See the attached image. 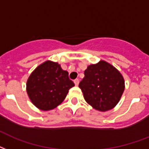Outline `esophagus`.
I'll use <instances>...</instances> for the list:
<instances>
[{
    "label": "esophagus",
    "instance_id": "obj_1",
    "mask_svg": "<svg viewBox=\"0 0 149 149\" xmlns=\"http://www.w3.org/2000/svg\"><path fill=\"white\" fill-rule=\"evenodd\" d=\"M74 84L76 86H78V84H79V79H74Z\"/></svg>",
    "mask_w": 149,
    "mask_h": 149
}]
</instances>
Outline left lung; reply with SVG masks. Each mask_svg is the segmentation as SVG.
Wrapping results in <instances>:
<instances>
[{"label": "left lung", "mask_w": 149, "mask_h": 149, "mask_svg": "<svg viewBox=\"0 0 149 149\" xmlns=\"http://www.w3.org/2000/svg\"><path fill=\"white\" fill-rule=\"evenodd\" d=\"M79 87L90 105L105 112L120 102L125 88L124 79L115 67L102 60L87 66Z\"/></svg>", "instance_id": "1"}]
</instances>
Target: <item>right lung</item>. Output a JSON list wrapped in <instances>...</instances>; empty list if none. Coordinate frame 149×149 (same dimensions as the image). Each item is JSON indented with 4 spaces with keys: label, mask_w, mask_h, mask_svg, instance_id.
Returning <instances> with one entry per match:
<instances>
[{
    "label": "right lung",
    "mask_w": 149,
    "mask_h": 149,
    "mask_svg": "<svg viewBox=\"0 0 149 149\" xmlns=\"http://www.w3.org/2000/svg\"><path fill=\"white\" fill-rule=\"evenodd\" d=\"M74 83L58 63L46 61L37 66L28 78L26 91L32 103L39 109L48 111L59 105Z\"/></svg>",
    "instance_id": "obj_1"
}]
</instances>
